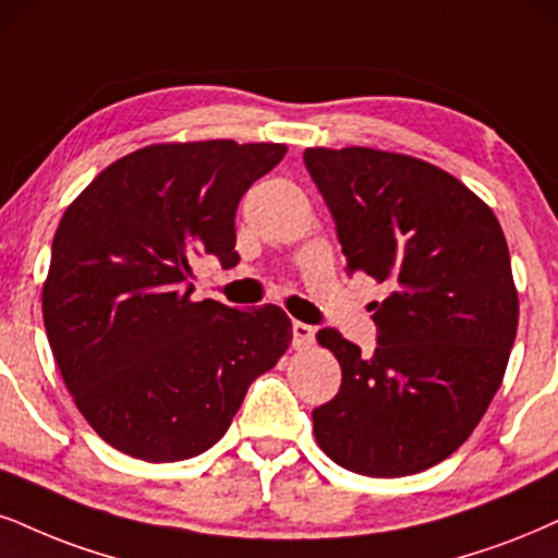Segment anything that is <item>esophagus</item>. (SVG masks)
Listing matches in <instances>:
<instances>
[{"label": "esophagus", "instance_id": "34e87169", "mask_svg": "<svg viewBox=\"0 0 558 558\" xmlns=\"http://www.w3.org/2000/svg\"><path fill=\"white\" fill-rule=\"evenodd\" d=\"M292 336H294V347H311V343L315 341V328L307 326V323L294 320Z\"/></svg>", "mask_w": 558, "mask_h": 558}]
</instances>
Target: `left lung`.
I'll return each mask as SVG.
<instances>
[{
	"instance_id": "8db88e82",
	"label": "left lung",
	"mask_w": 558,
	"mask_h": 558,
	"mask_svg": "<svg viewBox=\"0 0 558 558\" xmlns=\"http://www.w3.org/2000/svg\"><path fill=\"white\" fill-rule=\"evenodd\" d=\"M349 274L390 294L375 302V354L336 328L320 347L341 390L313 411V435L341 469L375 478L426 471L476 429L518 333L510 251L492 206L418 157L369 147H307Z\"/></svg>"
}]
</instances>
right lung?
Wrapping results in <instances>:
<instances>
[{
  "label": "right lung",
  "instance_id": "obj_1",
  "mask_svg": "<svg viewBox=\"0 0 558 558\" xmlns=\"http://www.w3.org/2000/svg\"><path fill=\"white\" fill-rule=\"evenodd\" d=\"M284 155L274 142L149 144L66 206L44 281L46 336L74 405L116 450L147 463L202 456L290 349L281 307L191 298L198 253L240 260V198Z\"/></svg>",
  "mask_w": 558,
  "mask_h": 558
}]
</instances>
